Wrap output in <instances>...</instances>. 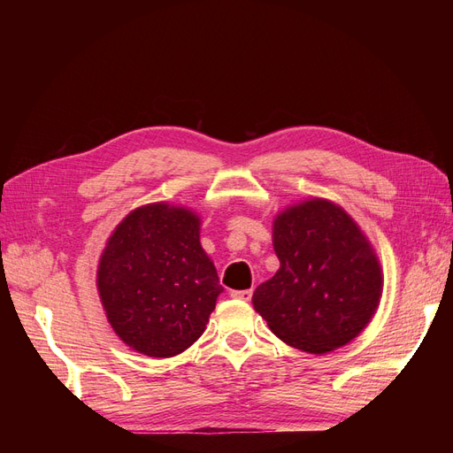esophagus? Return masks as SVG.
Masks as SVG:
<instances>
[{
  "label": "esophagus",
  "mask_w": 453,
  "mask_h": 453,
  "mask_svg": "<svg viewBox=\"0 0 453 453\" xmlns=\"http://www.w3.org/2000/svg\"><path fill=\"white\" fill-rule=\"evenodd\" d=\"M230 296H232V298H238V300H245V303H248V300H251V296H253V291H251V289L232 291V293H230Z\"/></svg>",
  "instance_id": "esophagus-1"
}]
</instances>
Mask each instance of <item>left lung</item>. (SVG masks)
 <instances>
[{"instance_id":"obj_1","label":"left lung","mask_w":453,"mask_h":453,"mask_svg":"<svg viewBox=\"0 0 453 453\" xmlns=\"http://www.w3.org/2000/svg\"><path fill=\"white\" fill-rule=\"evenodd\" d=\"M280 270L253 293L255 310L285 344L328 353L359 336L381 296V268L357 223L325 198L291 205L273 221Z\"/></svg>"}]
</instances>
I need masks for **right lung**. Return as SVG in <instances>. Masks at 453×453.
<instances>
[{"label":"right lung","mask_w":453,"mask_h":453,"mask_svg":"<svg viewBox=\"0 0 453 453\" xmlns=\"http://www.w3.org/2000/svg\"><path fill=\"white\" fill-rule=\"evenodd\" d=\"M96 283L117 336L160 359L195 344L223 293L200 245V217L166 202L122 219L105 243Z\"/></svg>","instance_id":"obj_1"}]
</instances>
